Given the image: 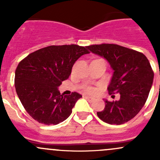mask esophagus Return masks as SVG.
Returning a JSON list of instances; mask_svg holds the SVG:
<instances>
[{
    "label": "esophagus",
    "mask_w": 160,
    "mask_h": 160,
    "mask_svg": "<svg viewBox=\"0 0 160 160\" xmlns=\"http://www.w3.org/2000/svg\"><path fill=\"white\" fill-rule=\"evenodd\" d=\"M85 98H86L88 101H90V102H92V101H93V100H94V98L90 96H86L85 97Z\"/></svg>",
    "instance_id": "1"
}]
</instances>
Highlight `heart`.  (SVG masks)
<instances>
[{
	"mask_svg": "<svg viewBox=\"0 0 160 160\" xmlns=\"http://www.w3.org/2000/svg\"><path fill=\"white\" fill-rule=\"evenodd\" d=\"M87 90H88V91H89V92L93 91V89H92V88H88Z\"/></svg>",
	"mask_w": 160,
	"mask_h": 160,
	"instance_id": "b5f03b06",
	"label": "heart"
}]
</instances>
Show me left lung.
Returning a JSON list of instances; mask_svg holds the SVG:
<instances>
[{"mask_svg":"<svg viewBox=\"0 0 160 160\" xmlns=\"http://www.w3.org/2000/svg\"><path fill=\"white\" fill-rule=\"evenodd\" d=\"M91 52L104 57L113 71L108 92L120 93V99L108 101L98 112L103 122L110 125H122L133 118L142 108L147 100L154 72L143 53L115 44L87 46Z\"/></svg>","mask_w":160,"mask_h":160,"instance_id":"obj_1","label":"left lung"}]
</instances>
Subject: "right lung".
Here are the masks:
<instances>
[{
  "label": "right lung",
  "instance_id": "1",
  "mask_svg": "<svg viewBox=\"0 0 160 160\" xmlns=\"http://www.w3.org/2000/svg\"><path fill=\"white\" fill-rule=\"evenodd\" d=\"M77 45L50 46L31 53L15 70L16 92L29 115L42 124L57 125L72 113L82 95H61L58 88L67 80L76 61L88 54Z\"/></svg>",
  "mask_w": 160,
  "mask_h": 160
}]
</instances>
